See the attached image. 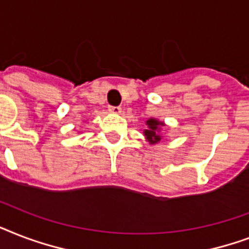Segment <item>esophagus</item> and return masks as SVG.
Listing matches in <instances>:
<instances>
[{
  "label": "esophagus",
  "mask_w": 249,
  "mask_h": 249,
  "mask_svg": "<svg viewBox=\"0 0 249 249\" xmlns=\"http://www.w3.org/2000/svg\"><path fill=\"white\" fill-rule=\"evenodd\" d=\"M108 111L112 113H120L121 112V107L119 106H109Z\"/></svg>",
  "instance_id": "1"
}]
</instances>
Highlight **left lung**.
I'll return each mask as SVG.
<instances>
[{
  "instance_id": "obj_1",
  "label": "left lung",
  "mask_w": 249,
  "mask_h": 249,
  "mask_svg": "<svg viewBox=\"0 0 249 249\" xmlns=\"http://www.w3.org/2000/svg\"><path fill=\"white\" fill-rule=\"evenodd\" d=\"M146 124L148 125V129L144 130V136H146V138H147L150 143H158L161 140V137L159 136V126H161L164 124L160 123V121L155 120V119H150V120H147Z\"/></svg>"
}]
</instances>
